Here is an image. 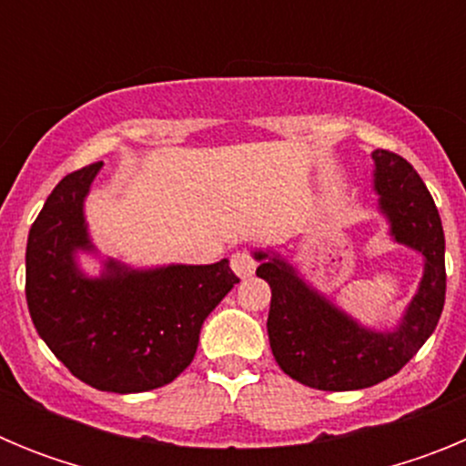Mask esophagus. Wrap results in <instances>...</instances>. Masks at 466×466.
Wrapping results in <instances>:
<instances>
[{"instance_id": "esophagus-1", "label": "esophagus", "mask_w": 466, "mask_h": 466, "mask_svg": "<svg viewBox=\"0 0 466 466\" xmlns=\"http://www.w3.org/2000/svg\"><path fill=\"white\" fill-rule=\"evenodd\" d=\"M230 268L238 278H252L254 270H257V261L247 252H236L230 257Z\"/></svg>"}]
</instances>
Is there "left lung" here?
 Listing matches in <instances>:
<instances>
[{
  "instance_id": "left-lung-1",
  "label": "left lung",
  "mask_w": 466,
  "mask_h": 466,
  "mask_svg": "<svg viewBox=\"0 0 466 466\" xmlns=\"http://www.w3.org/2000/svg\"><path fill=\"white\" fill-rule=\"evenodd\" d=\"M378 212L397 245L422 254V278L394 329L364 327L315 289L287 257L254 249L258 278L270 284L268 339L287 376L315 390L345 392L387 380L434 333L446 300V238L434 198L409 160L376 149Z\"/></svg>"
}]
</instances>
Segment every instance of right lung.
I'll list each match as a JSON object with an SVG mask.
<instances>
[{
  "label": "right lung",
  "mask_w": 466,
  "mask_h": 466,
  "mask_svg": "<svg viewBox=\"0 0 466 466\" xmlns=\"http://www.w3.org/2000/svg\"><path fill=\"white\" fill-rule=\"evenodd\" d=\"M100 170L72 172L46 198L27 238L25 296L36 333L72 376L102 392H149L191 364L203 322L240 279L228 258L156 268L102 258L100 275L84 273L79 254H100L86 221Z\"/></svg>",
  "instance_id": "obj_1"
}]
</instances>
